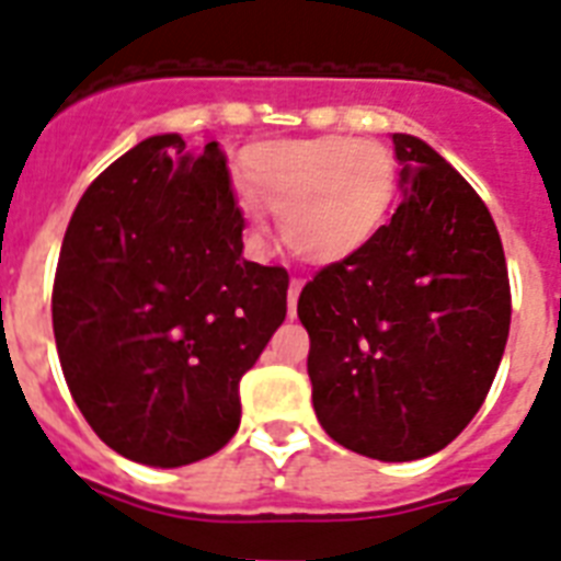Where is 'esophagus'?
Listing matches in <instances>:
<instances>
[{"label": "esophagus", "mask_w": 561, "mask_h": 561, "mask_svg": "<svg viewBox=\"0 0 561 561\" xmlns=\"http://www.w3.org/2000/svg\"><path fill=\"white\" fill-rule=\"evenodd\" d=\"M301 286H304V280H298V277H293V280H289V293H286L289 319H295V312H298V295H301Z\"/></svg>", "instance_id": "1"}]
</instances>
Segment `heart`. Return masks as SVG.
Returning a JSON list of instances; mask_svg holds the SVG:
<instances>
[{
    "label": "heart",
    "instance_id": "1",
    "mask_svg": "<svg viewBox=\"0 0 561 561\" xmlns=\"http://www.w3.org/2000/svg\"><path fill=\"white\" fill-rule=\"evenodd\" d=\"M242 184L254 249H268L266 207L295 257L310 266H336L357 257L383 228L398 167L380 142L330 134L260 146L245 158Z\"/></svg>",
    "mask_w": 561,
    "mask_h": 561
}]
</instances>
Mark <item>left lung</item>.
Here are the masks:
<instances>
[{"label": "left lung", "instance_id": "obj_1", "mask_svg": "<svg viewBox=\"0 0 561 561\" xmlns=\"http://www.w3.org/2000/svg\"><path fill=\"white\" fill-rule=\"evenodd\" d=\"M401 195L357 257L298 298L312 407L333 442L380 462L436 454L468 427L510 336V275L483 198L436 149L392 134Z\"/></svg>", "mask_w": 561, "mask_h": 561}]
</instances>
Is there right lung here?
Instances as JSON below:
<instances>
[{"label": "right lung", "mask_w": 561, "mask_h": 561, "mask_svg": "<svg viewBox=\"0 0 561 561\" xmlns=\"http://www.w3.org/2000/svg\"><path fill=\"white\" fill-rule=\"evenodd\" d=\"M225 154L178 134L125 151L81 195L60 245L51 328L95 436L178 468L240 427V380L286 319L289 275L242 257Z\"/></svg>", "instance_id": "add662e5"}]
</instances>
